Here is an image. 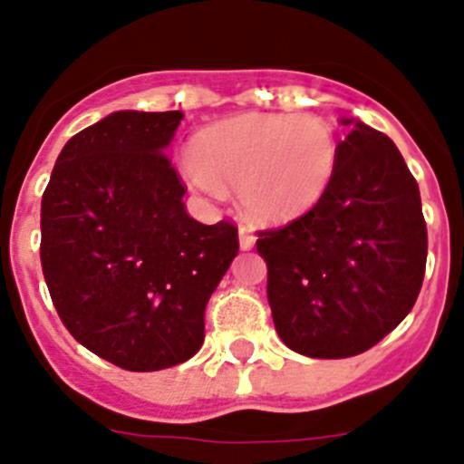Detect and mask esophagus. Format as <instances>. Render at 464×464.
Returning a JSON list of instances; mask_svg holds the SVG:
<instances>
[{"label":"esophagus","mask_w":464,"mask_h":464,"mask_svg":"<svg viewBox=\"0 0 464 464\" xmlns=\"http://www.w3.org/2000/svg\"><path fill=\"white\" fill-rule=\"evenodd\" d=\"M255 241L256 237L247 230V227H238V246H241V250H252V247H255Z\"/></svg>","instance_id":"34e87169"}]
</instances>
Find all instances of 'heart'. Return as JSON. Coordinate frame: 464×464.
I'll return each mask as SVG.
<instances>
[{
  "label": "heart",
  "instance_id": "1",
  "mask_svg": "<svg viewBox=\"0 0 464 464\" xmlns=\"http://www.w3.org/2000/svg\"><path fill=\"white\" fill-rule=\"evenodd\" d=\"M336 167L338 140L324 119L246 112L200 130L182 173L191 189L209 198L237 187L247 218L277 226L315 208Z\"/></svg>",
  "mask_w": 464,
  "mask_h": 464
}]
</instances>
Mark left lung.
Segmentation results:
<instances>
[{
  "label": "left lung",
  "mask_w": 464,
  "mask_h": 464,
  "mask_svg": "<svg viewBox=\"0 0 464 464\" xmlns=\"http://www.w3.org/2000/svg\"><path fill=\"white\" fill-rule=\"evenodd\" d=\"M256 234L275 329L297 354H361L420 295L429 247L420 187L392 140L361 121L338 141L336 173L315 208Z\"/></svg>",
  "instance_id": "left-lung-1"
}]
</instances>
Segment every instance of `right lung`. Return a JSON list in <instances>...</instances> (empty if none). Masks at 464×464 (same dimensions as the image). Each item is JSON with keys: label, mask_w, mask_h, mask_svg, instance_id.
<instances>
[{"label": "right lung", "mask_w": 464, "mask_h": 464, "mask_svg": "<svg viewBox=\"0 0 464 464\" xmlns=\"http://www.w3.org/2000/svg\"><path fill=\"white\" fill-rule=\"evenodd\" d=\"M180 110H121L72 137L43 194L40 261L67 332L130 372L185 363L238 252L230 221L187 214L164 153Z\"/></svg>", "instance_id": "right-lung-1"}]
</instances>
